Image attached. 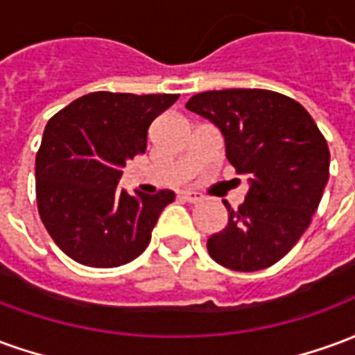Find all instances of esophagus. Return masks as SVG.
Returning a JSON list of instances; mask_svg holds the SVG:
<instances>
[{
  "label": "esophagus",
  "instance_id": "esophagus-1",
  "mask_svg": "<svg viewBox=\"0 0 355 355\" xmlns=\"http://www.w3.org/2000/svg\"><path fill=\"white\" fill-rule=\"evenodd\" d=\"M182 200L188 201V203H198V201H201V196L198 192H193V190H184L182 192Z\"/></svg>",
  "mask_w": 355,
  "mask_h": 355
}]
</instances>
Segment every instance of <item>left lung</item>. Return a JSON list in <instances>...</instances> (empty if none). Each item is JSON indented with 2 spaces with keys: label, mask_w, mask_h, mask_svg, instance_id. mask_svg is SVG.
<instances>
[{
  "label": "left lung",
  "mask_w": 355,
  "mask_h": 355,
  "mask_svg": "<svg viewBox=\"0 0 355 355\" xmlns=\"http://www.w3.org/2000/svg\"><path fill=\"white\" fill-rule=\"evenodd\" d=\"M186 108L220 129L226 157L249 177L228 226L207 239L211 259L236 272L275 264L312 223L329 180V146L302 104L266 89L193 94Z\"/></svg>",
  "instance_id": "left-lung-1"
}]
</instances>
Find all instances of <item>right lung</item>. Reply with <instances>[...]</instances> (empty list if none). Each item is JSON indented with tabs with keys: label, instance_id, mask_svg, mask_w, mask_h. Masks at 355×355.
Segmentation results:
<instances>
[{
	"label": "right lung",
	"instance_id": "obj_1",
	"mask_svg": "<svg viewBox=\"0 0 355 355\" xmlns=\"http://www.w3.org/2000/svg\"><path fill=\"white\" fill-rule=\"evenodd\" d=\"M178 94L96 91L51 117L35 155L42 223L70 259L121 266L150 243L175 192L137 196L117 188L125 163L146 152L148 127Z\"/></svg>",
	"mask_w": 355,
	"mask_h": 355
}]
</instances>
